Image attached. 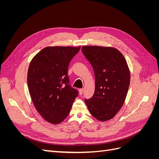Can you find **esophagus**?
Returning a JSON list of instances; mask_svg holds the SVG:
<instances>
[{"instance_id": "1", "label": "esophagus", "mask_w": 159, "mask_h": 159, "mask_svg": "<svg viewBox=\"0 0 159 159\" xmlns=\"http://www.w3.org/2000/svg\"><path fill=\"white\" fill-rule=\"evenodd\" d=\"M83 92H84V89H83V88H81V89H79V93H80V95H82Z\"/></svg>"}]
</instances>
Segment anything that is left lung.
I'll return each instance as SVG.
<instances>
[{
    "label": "left lung",
    "mask_w": 159,
    "mask_h": 159,
    "mask_svg": "<svg viewBox=\"0 0 159 159\" xmlns=\"http://www.w3.org/2000/svg\"><path fill=\"white\" fill-rule=\"evenodd\" d=\"M81 51L92 66L95 92L86 105L96 119L106 121L115 117L125 101L131 74L121 52L113 47L83 46Z\"/></svg>",
    "instance_id": "8db88e82"
}]
</instances>
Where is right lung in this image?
I'll use <instances>...</instances> for the list:
<instances>
[{"label": "right lung", "instance_id": "add662e5", "mask_svg": "<svg viewBox=\"0 0 159 159\" xmlns=\"http://www.w3.org/2000/svg\"><path fill=\"white\" fill-rule=\"evenodd\" d=\"M80 47L48 46L32 59L27 83L32 103L46 121L57 125L68 116L78 95L70 87L68 69Z\"/></svg>", "mask_w": 159, "mask_h": 159}]
</instances>
